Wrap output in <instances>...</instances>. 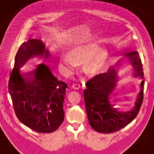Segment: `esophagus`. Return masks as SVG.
Returning <instances> with one entry per match:
<instances>
[{
  "label": "esophagus",
  "mask_w": 154,
  "mask_h": 154,
  "mask_svg": "<svg viewBox=\"0 0 154 154\" xmlns=\"http://www.w3.org/2000/svg\"><path fill=\"white\" fill-rule=\"evenodd\" d=\"M71 88H72L73 89L79 90V88H81V85H80L79 83H73L72 84V85H71Z\"/></svg>",
  "instance_id": "34e87169"
}]
</instances>
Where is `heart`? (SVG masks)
Returning <instances> with one entry per match:
<instances>
[{"mask_svg": "<svg viewBox=\"0 0 154 154\" xmlns=\"http://www.w3.org/2000/svg\"><path fill=\"white\" fill-rule=\"evenodd\" d=\"M96 50L95 44H87V45H79L73 48L70 51V57L62 54L61 56V62L67 70H72L75 67V62H81L85 60L91 55ZM106 56V49L104 47L99 48L94 57L90 61L88 67L91 70H94L102 64Z\"/></svg>", "mask_w": 154, "mask_h": 154, "instance_id": "obj_1", "label": "heart"}]
</instances>
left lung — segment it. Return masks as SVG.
<instances>
[{
    "label": "left lung",
    "instance_id": "obj_1",
    "mask_svg": "<svg viewBox=\"0 0 154 154\" xmlns=\"http://www.w3.org/2000/svg\"><path fill=\"white\" fill-rule=\"evenodd\" d=\"M126 56L132 61L135 69L134 75L144 79L142 64L137 52H130ZM114 69L108 73H99L88 80L84 90L83 96L88 121L97 132L112 133L119 131L131 123L137 116L144 98V81L141 82V91L134 106L130 111H123L113 104L111 92L117 82Z\"/></svg>",
    "mask_w": 154,
    "mask_h": 154
}]
</instances>
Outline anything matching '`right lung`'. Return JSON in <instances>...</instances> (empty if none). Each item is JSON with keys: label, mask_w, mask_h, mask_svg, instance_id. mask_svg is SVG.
<instances>
[{"label": "right lung", "mask_w": 154, "mask_h": 154, "mask_svg": "<svg viewBox=\"0 0 154 154\" xmlns=\"http://www.w3.org/2000/svg\"><path fill=\"white\" fill-rule=\"evenodd\" d=\"M49 52L38 40H29L21 45L15 56L8 90L18 119L38 132L50 133L59 128L64 118L63 103L67 85L60 81L45 64L24 74L21 68L33 56Z\"/></svg>", "instance_id": "add662e5"}]
</instances>
